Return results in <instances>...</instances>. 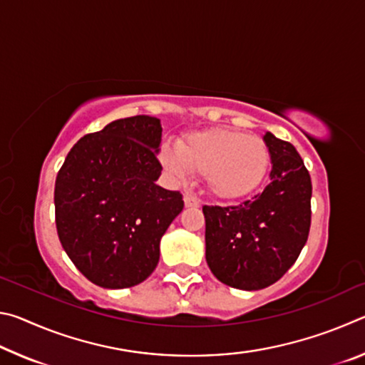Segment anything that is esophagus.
<instances>
[{"label": "esophagus", "mask_w": 365, "mask_h": 365, "mask_svg": "<svg viewBox=\"0 0 365 365\" xmlns=\"http://www.w3.org/2000/svg\"><path fill=\"white\" fill-rule=\"evenodd\" d=\"M183 201H185V206H187V207H200V205H201V201L191 193H185Z\"/></svg>", "instance_id": "1"}]
</instances>
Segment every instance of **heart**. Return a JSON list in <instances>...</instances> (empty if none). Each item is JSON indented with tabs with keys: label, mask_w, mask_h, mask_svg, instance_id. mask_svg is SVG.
<instances>
[{
	"label": "heart",
	"mask_w": 365,
	"mask_h": 365,
	"mask_svg": "<svg viewBox=\"0 0 365 365\" xmlns=\"http://www.w3.org/2000/svg\"><path fill=\"white\" fill-rule=\"evenodd\" d=\"M159 156L165 170L178 180L190 172L202 174L207 190L219 200L251 195L262 185L270 164L262 138L227 128L191 133L177 150L163 145Z\"/></svg>",
	"instance_id": "heart-1"
}]
</instances>
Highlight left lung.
<instances>
[{
    "instance_id": "obj_1",
    "label": "left lung",
    "mask_w": 365,
    "mask_h": 365,
    "mask_svg": "<svg viewBox=\"0 0 365 365\" xmlns=\"http://www.w3.org/2000/svg\"><path fill=\"white\" fill-rule=\"evenodd\" d=\"M270 182L238 206H205L206 261L215 279L255 292L280 280L304 248L311 227V175L288 141L265 132Z\"/></svg>"
}]
</instances>
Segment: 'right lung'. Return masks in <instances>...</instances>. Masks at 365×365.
Instances as JSON below:
<instances>
[{
	"label": "right lung",
	"instance_id": "1",
	"mask_svg": "<svg viewBox=\"0 0 365 365\" xmlns=\"http://www.w3.org/2000/svg\"><path fill=\"white\" fill-rule=\"evenodd\" d=\"M160 137L156 117L117 119L80 138L58 172L59 242L98 287L146 280L159 262L160 238L182 212V195L156 185Z\"/></svg>",
	"mask_w": 365,
	"mask_h": 365
}]
</instances>
